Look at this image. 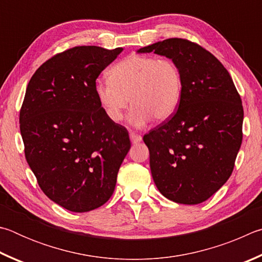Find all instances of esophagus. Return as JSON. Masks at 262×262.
Segmentation results:
<instances>
[{
  "label": "esophagus",
  "instance_id": "obj_1",
  "mask_svg": "<svg viewBox=\"0 0 262 262\" xmlns=\"http://www.w3.org/2000/svg\"><path fill=\"white\" fill-rule=\"evenodd\" d=\"M130 139L134 144H138L141 140H143V137L138 134H136V132H130Z\"/></svg>",
  "mask_w": 262,
  "mask_h": 262
}]
</instances>
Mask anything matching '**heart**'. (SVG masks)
Here are the masks:
<instances>
[{
    "label": "heart",
    "instance_id": "heart-1",
    "mask_svg": "<svg viewBox=\"0 0 262 262\" xmlns=\"http://www.w3.org/2000/svg\"><path fill=\"white\" fill-rule=\"evenodd\" d=\"M110 79L95 81L94 92L104 114L121 122L128 102L134 105L128 119L136 126L150 117L164 121L175 113L182 95V73L169 58L132 55L110 69Z\"/></svg>",
    "mask_w": 262,
    "mask_h": 262
}]
</instances>
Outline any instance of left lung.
I'll use <instances>...</instances> for the list:
<instances>
[{"label": "left lung", "mask_w": 262, "mask_h": 262, "mask_svg": "<svg viewBox=\"0 0 262 262\" xmlns=\"http://www.w3.org/2000/svg\"><path fill=\"white\" fill-rule=\"evenodd\" d=\"M171 58L182 73L178 109L144 136L155 185L169 200L196 205L231 176L243 140L241 95L223 64L200 45L171 38L138 53Z\"/></svg>", "instance_id": "obj_1"}]
</instances>
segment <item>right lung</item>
Masks as SVG:
<instances>
[{"label": "right lung", "instance_id": "add662e5", "mask_svg": "<svg viewBox=\"0 0 262 262\" xmlns=\"http://www.w3.org/2000/svg\"><path fill=\"white\" fill-rule=\"evenodd\" d=\"M123 52L77 46L40 66L19 112L26 161L40 189L76 213L107 203L131 147L128 132L104 114L96 78Z\"/></svg>", "mask_w": 262, "mask_h": 262}]
</instances>
